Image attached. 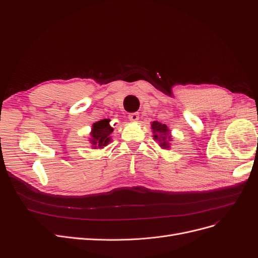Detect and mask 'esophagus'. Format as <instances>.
Segmentation results:
<instances>
[{"label": "esophagus", "instance_id": "1", "mask_svg": "<svg viewBox=\"0 0 258 258\" xmlns=\"http://www.w3.org/2000/svg\"><path fill=\"white\" fill-rule=\"evenodd\" d=\"M129 119H130L131 121H134V122L138 121V120H139V113H131V114L129 115Z\"/></svg>", "mask_w": 258, "mask_h": 258}]
</instances>
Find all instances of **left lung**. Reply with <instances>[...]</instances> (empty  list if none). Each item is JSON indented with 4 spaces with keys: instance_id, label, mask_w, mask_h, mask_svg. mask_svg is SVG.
Here are the masks:
<instances>
[{
    "instance_id": "1",
    "label": "left lung",
    "mask_w": 258,
    "mask_h": 258,
    "mask_svg": "<svg viewBox=\"0 0 258 258\" xmlns=\"http://www.w3.org/2000/svg\"><path fill=\"white\" fill-rule=\"evenodd\" d=\"M152 131L154 134V140L158 142V145L163 148V150H169L172 142V136H171V130L166 126L165 123H161L159 121H153L152 124Z\"/></svg>"
}]
</instances>
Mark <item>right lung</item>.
Returning <instances> with one entry per match:
<instances>
[{"mask_svg": "<svg viewBox=\"0 0 258 258\" xmlns=\"http://www.w3.org/2000/svg\"><path fill=\"white\" fill-rule=\"evenodd\" d=\"M114 128L111 127L110 119H102L92 124L89 135V142L92 148H103L111 142V134Z\"/></svg>", "mask_w": 258, "mask_h": 258, "instance_id": "1", "label": "right lung"}]
</instances>
